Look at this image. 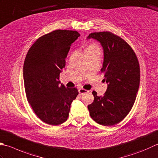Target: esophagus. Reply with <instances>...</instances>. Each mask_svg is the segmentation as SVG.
Returning a JSON list of instances; mask_svg holds the SVG:
<instances>
[{"mask_svg":"<svg viewBox=\"0 0 158 158\" xmlns=\"http://www.w3.org/2000/svg\"><path fill=\"white\" fill-rule=\"evenodd\" d=\"M88 92V90H87V89H83V88H80L79 89V92L80 94H83L85 93H87Z\"/></svg>","mask_w":158,"mask_h":158,"instance_id":"esophagus-1","label":"esophagus"}]
</instances>
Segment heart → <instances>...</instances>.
I'll return each instance as SVG.
<instances>
[{
	"label": "heart",
	"instance_id": "heart-1",
	"mask_svg": "<svg viewBox=\"0 0 158 158\" xmlns=\"http://www.w3.org/2000/svg\"><path fill=\"white\" fill-rule=\"evenodd\" d=\"M85 55L89 53H100L101 54V48L97 43L89 42L85 48Z\"/></svg>",
	"mask_w": 158,
	"mask_h": 158
}]
</instances>
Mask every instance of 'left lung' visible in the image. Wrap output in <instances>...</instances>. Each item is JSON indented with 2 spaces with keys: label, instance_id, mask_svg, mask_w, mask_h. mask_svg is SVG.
<instances>
[{
  "label": "left lung",
  "instance_id": "obj_1",
  "mask_svg": "<svg viewBox=\"0 0 158 158\" xmlns=\"http://www.w3.org/2000/svg\"><path fill=\"white\" fill-rule=\"evenodd\" d=\"M88 38L101 42L104 61L101 69L107 83V91L88 106L89 115L95 122L113 126L124 119L130 112L140 85V64L134 51L120 37L109 31L90 33Z\"/></svg>",
  "mask_w": 158,
  "mask_h": 158
}]
</instances>
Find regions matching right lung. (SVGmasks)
I'll list each match as a JSON object with an SVG mask.
<instances>
[{
    "label": "right lung",
    "instance_id": "obj_1",
    "mask_svg": "<svg viewBox=\"0 0 158 158\" xmlns=\"http://www.w3.org/2000/svg\"><path fill=\"white\" fill-rule=\"evenodd\" d=\"M79 36L76 31H53L37 40L26 55V97L33 112L46 124L59 125L66 121L71 103L79 94L76 88H66L59 80L70 46Z\"/></svg>",
    "mask_w": 158,
    "mask_h": 158
}]
</instances>
